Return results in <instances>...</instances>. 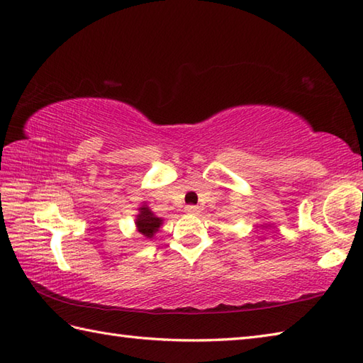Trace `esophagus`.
Masks as SVG:
<instances>
[{"label":"esophagus","instance_id":"34e87169","mask_svg":"<svg viewBox=\"0 0 363 363\" xmlns=\"http://www.w3.org/2000/svg\"><path fill=\"white\" fill-rule=\"evenodd\" d=\"M184 211H186V214H191V216H199L200 208L196 206V205H188L186 208H184Z\"/></svg>","mask_w":363,"mask_h":363}]
</instances>
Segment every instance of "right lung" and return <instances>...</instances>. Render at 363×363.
<instances>
[{"mask_svg":"<svg viewBox=\"0 0 363 363\" xmlns=\"http://www.w3.org/2000/svg\"><path fill=\"white\" fill-rule=\"evenodd\" d=\"M161 225H163V219L155 216V213L147 206V203H143L138 208V214L135 216V227H136V231H138L143 238L146 239L154 238Z\"/></svg>","mask_w":363,"mask_h":363,"instance_id":"add662e5","label":"right lung"}]
</instances>
